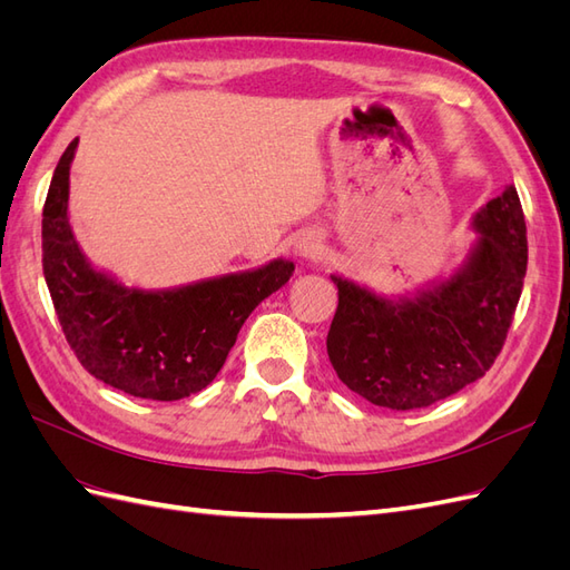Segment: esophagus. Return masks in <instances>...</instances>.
<instances>
[{"instance_id": "esophagus-1", "label": "esophagus", "mask_w": 570, "mask_h": 570, "mask_svg": "<svg viewBox=\"0 0 570 570\" xmlns=\"http://www.w3.org/2000/svg\"><path fill=\"white\" fill-rule=\"evenodd\" d=\"M321 237L316 233H302L295 243V254L306 262V258H316L321 254Z\"/></svg>"}]
</instances>
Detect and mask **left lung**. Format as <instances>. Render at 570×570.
I'll return each instance as SVG.
<instances>
[{"label":"left lung","mask_w":570,"mask_h":570,"mask_svg":"<svg viewBox=\"0 0 570 570\" xmlns=\"http://www.w3.org/2000/svg\"><path fill=\"white\" fill-rule=\"evenodd\" d=\"M478 239L444 281L383 297L331 275L337 312L327 356L340 381L375 406L423 409L475 383L502 352L521 299L528 237L513 185L473 216Z\"/></svg>","instance_id":"8db88e82"}]
</instances>
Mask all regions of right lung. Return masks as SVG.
Masks as SVG:
<instances>
[{"label":"right lung","instance_id":"obj_1","mask_svg":"<svg viewBox=\"0 0 570 570\" xmlns=\"http://www.w3.org/2000/svg\"><path fill=\"white\" fill-rule=\"evenodd\" d=\"M78 137L66 147L42 209V268L61 331L85 371L140 400L176 402L209 385L239 327L281 289L295 264L266 266L168 289L128 287L95 268L68 220Z\"/></svg>","mask_w":570,"mask_h":570}]
</instances>
